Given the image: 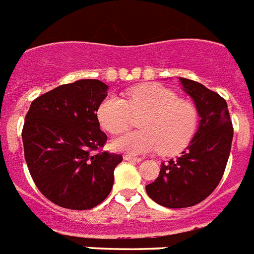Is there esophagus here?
<instances>
[{
    "mask_svg": "<svg viewBox=\"0 0 254 254\" xmlns=\"http://www.w3.org/2000/svg\"><path fill=\"white\" fill-rule=\"evenodd\" d=\"M124 160H127V161H135V163H139L140 157L137 156H131V155H124Z\"/></svg>",
    "mask_w": 254,
    "mask_h": 254,
    "instance_id": "34e87169",
    "label": "esophagus"
}]
</instances>
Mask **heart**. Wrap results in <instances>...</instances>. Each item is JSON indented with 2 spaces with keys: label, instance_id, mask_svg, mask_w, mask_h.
Returning <instances> with one entry per match:
<instances>
[{
  "label": "heart",
  "instance_id": "heart-1",
  "mask_svg": "<svg viewBox=\"0 0 254 254\" xmlns=\"http://www.w3.org/2000/svg\"><path fill=\"white\" fill-rule=\"evenodd\" d=\"M133 115L139 116L140 130L115 138L112 147L121 152L139 153L161 150L176 153L192 138L197 125L193 104L178 99L174 91L161 85H139L125 93V99L110 95L99 104L97 116L104 130L117 134L127 130Z\"/></svg>",
  "mask_w": 254,
  "mask_h": 254
}]
</instances>
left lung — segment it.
<instances>
[{
	"instance_id": "8db88e82",
	"label": "left lung",
	"mask_w": 254,
	"mask_h": 254,
	"mask_svg": "<svg viewBox=\"0 0 254 254\" xmlns=\"http://www.w3.org/2000/svg\"><path fill=\"white\" fill-rule=\"evenodd\" d=\"M200 116L199 127L180 157L161 164L147 195L167 208H187L201 203L218 186L231 150L232 123L227 103L204 85L180 77Z\"/></svg>"
}]
</instances>
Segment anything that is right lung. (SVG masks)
<instances>
[{
	"label": "right lung",
	"mask_w": 254,
	"mask_h": 254,
	"mask_svg": "<svg viewBox=\"0 0 254 254\" xmlns=\"http://www.w3.org/2000/svg\"><path fill=\"white\" fill-rule=\"evenodd\" d=\"M108 86L99 80L61 85L32 102L22 138L25 163L33 182L62 208L91 209L114 186L121 155L101 152L107 135L97 111Z\"/></svg>",
	"instance_id": "obj_1"
}]
</instances>
